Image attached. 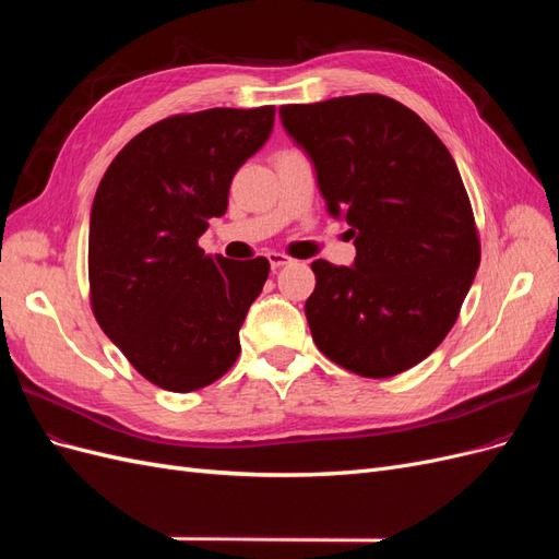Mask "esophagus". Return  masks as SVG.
I'll list each match as a JSON object with an SVG mask.
<instances>
[{"label": "esophagus", "mask_w": 559, "mask_h": 559, "mask_svg": "<svg viewBox=\"0 0 559 559\" xmlns=\"http://www.w3.org/2000/svg\"><path fill=\"white\" fill-rule=\"evenodd\" d=\"M267 261H270V267H273V270H280V267L292 263V259L284 257V253H280V251H270L267 253Z\"/></svg>", "instance_id": "esophagus-1"}]
</instances>
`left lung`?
<instances>
[{"label": "left lung", "instance_id": "obj_1", "mask_svg": "<svg viewBox=\"0 0 559 559\" xmlns=\"http://www.w3.org/2000/svg\"><path fill=\"white\" fill-rule=\"evenodd\" d=\"M280 116L357 247L352 265L312 263V341L352 373L399 376L443 343L480 265L456 163L415 111L384 95L284 105Z\"/></svg>", "mask_w": 559, "mask_h": 559}]
</instances>
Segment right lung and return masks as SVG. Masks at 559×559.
I'll use <instances>...</instances> for the list:
<instances>
[{"label": "right lung", "mask_w": 559, "mask_h": 559, "mask_svg": "<svg viewBox=\"0 0 559 559\" xmlns=\"http://www.w3.org/2000/svg\"><path fill=\"white\" fill-rule=\"evenodd\" d=\"M275 107H216L142 130L97 186L88 277L99 329L167 392H195L240 354V326L267 259L205 257L198 238L226 214L235 173L267 142Z\"/></svg>", "instance_id": "1"}]
</instances>
